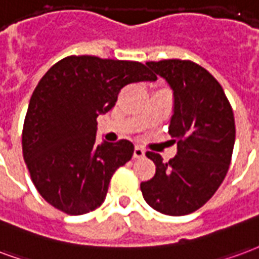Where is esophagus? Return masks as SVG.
Masks as SVG:
<instances>
[{
    "label": "esophagus",
    "instance_id": "34e87169",
    "mask_svg": "<svg viewBox=\"0 0 259 259\" xmlns=\"http://www.w3.org/2000/svg\"><path fill=\"white\" fill-rule=\"evenodd\" d=\"M145 157V150L141 146H135L134 149V158H142Z\"/></svg>",
    "mask_w": 259,
    "mask_h": 259
}]
</instances>
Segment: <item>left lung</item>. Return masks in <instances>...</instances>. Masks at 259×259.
<instances>
[{
    "mask_svg": "<svg viewBox=\"0 0 259 259\" xmlns=\"http://www.w3.org/2000/svg\"><path fill=\"white\" fill-rule=\"evenodd\" d=\"M146 65L174 91L168 132L178 153L164 163L160 154L146 152L156 164V174L141 184V190L158 212L188 215L203 207L225 179L235 146L233 110L220 82L192 60Z\"/></svg>",
    "mask_w": 259,
    "mask_h": 259,
    "instance_id": "1",
    "label": "left lung"
}]
</instances>
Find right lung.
Masks as SVG:
<instances>
[{"label":"right lung","mask_w":259,"mask_h":259,"mask_svg":"<svg viewBox=\"0 0 259 259\" xmlns=\"http://www.w3.org/2000/svg\"><path fill=\"white\" fill-rule=\"evenodd\" d=\"M157 77L139 62L71 55L55 63L35 87L22 132V149L35 189L69 215L94 211L109 182L130 161L127 139L96 143V118L110 111L128 84Z\"/></svg>","instance_id":"add662e5"}]
</instances>
